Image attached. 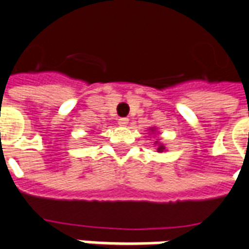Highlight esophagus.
<instances>
[{
  "mask_svg": "<svg viewBox=\"0 0 249 249\" xmlns=\"http://www.w3.org/2000/svg\"><path fill=\"white\" fill-rule=\"evenodd\" d=\"M118 124L122 126V127H124V126H127L128 124V119L127 118H121V119L118 121Z\"/></svg>",
  "mask_w": 249,
  "mask_h": 249,
  "instance_id": "obj_1",
  "label": "esophagus"
}]
</instances>
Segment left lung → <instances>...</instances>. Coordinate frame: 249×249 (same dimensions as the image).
I'll list each match as a JSON object with an SVG mask.
<instances>
[{"instance_id":"1","label":"left lung","mask_w":249,"mask_h":249,"mask_svg":"<svg viewBox=\"0 0 249 249\" xmlns=\"http://www.w3.org/2000/svg\"><path fill=\"white\" fill-rule=\"evenodd\" d=\"M150 130H151V131H156V128H154V127L150 128ZM156 144H157V146H158V149H157V151H160V153H162V151L165 150V146H163V144L160 143L158 141H156Z\"/></svg>"}]
</instances>
